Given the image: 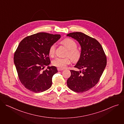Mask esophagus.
Instances as JSON below:
<instances>
[{
    "label": "esophagus",
    "mask_w": 124,
    "mask_h": 124,
    "mask_svg": "<svg viewBox=\"0 0 124 124\" xmlns=\"http://www.w3.org/2000/svg\"><path fill=\"white\" fill-rule=\"evenodd\" d=\"M64 70L63 69H61V68H57V70H58V71H61V70Z\"/></svg>",
    "instance_id": "1"
}]
</instances>
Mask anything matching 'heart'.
<instances>
[{"label":"heart","mask_w":124,"mask_h":124,"mask_svg":"<svg viewBox=\"0 0 124 124\" xmlns=\"http://www.w3.org/2000/svg\"><path fill=\"white\" fill-rule=\"evenodd\" d=\"M61 43L68 49L65 56L69 57L72 62H77L81 57V53L80 50L77 48V43L73 39L70 38H65L63 40ZM56 46L52 44L48 50V54L50 56H54L55 52ZM70 63V60L69 57L66 58H56L52 61V64L57 67L63 69Z\"/></svg>","instance_id":"heart-1"}]
</instances>
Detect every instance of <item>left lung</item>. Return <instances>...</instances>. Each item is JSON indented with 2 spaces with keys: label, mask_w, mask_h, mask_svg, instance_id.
I'll return each mask as SVG.
<instances>
[{
  "label": "left lung",
  "mask_w": 124,
  "mask_h": 124,
  "mask_svg": "<svg viewBox=\"0 0 124 124\" xmlns=\"http://www.w3.org/2000/svg\"><path fill=\"white\" fill-rule=\"evenodd\" d=\"M67 36L77 40L81 47V57L75 66L81 70H70L71 75L67 80V85L74 92L83 93L99 82L107 65V57L95 39L79 32L70 33Z\"/></svg>",
  "instance_id": "1"
}]
</instances>
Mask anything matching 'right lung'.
I'll list each match as a JSON object with an SVG mask.
<instances>
[{"mask_svg":"<svg viewBox=\"0 0 124 124\" xmlns=\"http://www.w3.org/2000/svg\"><path fill=\"white\" fill-rule=\"evenodd\" d=\"M60 35L40 32L24 38L14 54V63L19 79L29 91L44 92L51 86L52 78L58 71L55 66H45L50 63L48 50L60 38Z\"/></svg>","mask_w":124,"mask_h":124,"instance_id":"obj_1","label":"right lung"}]
</instances>
